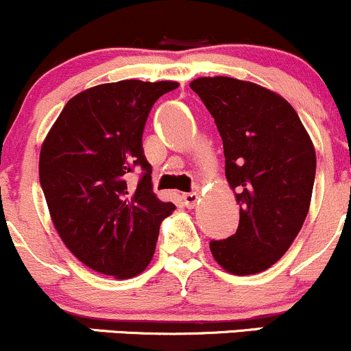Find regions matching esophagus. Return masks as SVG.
Segmentation results:
<instances>
[{
  "mask_svg": "<svg viewBox=\"0 0 351 351\" xmlns=\"http://www.w3.org/2000/svg\"><path fill=\"white\" fill-rule=\"evenodd\" d=\"M183 202H185L186 208H193V206L197 205V202H198V193H195V191L185 193V195H183Z\"/></svg>",
  "mask_w": 351,
  "mask_h": 351,
  "instance_id": "34e87169",
  "label": "esophagus"
}]
</instances>
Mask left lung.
Masks as SVG:
<instances>
[{"instance_id": "left-lung-1", "label": "left lung", "mask_w": 351, "mask_h": 351, "mask_svg": "<svg viewBox=\"0 0 351 351\" xmlns=\"http://www.w3.org/2000/svg\"><path fill=\"white\" fill-rule=\"evenodd\" d=\"M190 87L215 119L225 176L241 205L237 232L210 242V250L232 274L263 272L286 254L308 215L315 146L276 92L232 77H200Z\"/></svg>"}]
</instances>
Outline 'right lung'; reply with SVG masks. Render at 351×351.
I'll use <instances>...</instances> for the list:
<instances>
[{
  "instance_id": "obj_1",
  "label": "right lung",
  "mask_w": 351,
  "mask_h": 351,
  "mask_svg": "<svg viewBox=\"0 0 351 351\" xmlns=\"http://www.w3.org/2000/svg\"><path fill=\"white\" fill-rule=\"evenodd\" d=\"M176 82L119 80L65 104L40 151V185L51 222L87 267L129 279L147 267L163 219L175 210L153 193L143 131L154 102ZM142 169L138 186L128 183Z\"/></svg>"
}]
</instances>
